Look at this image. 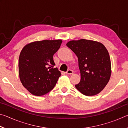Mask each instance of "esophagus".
<instances>
[{"label":"esophagus","mask_w":128,"mask_h":128,"mask_svg":"<svg viewBox=\"0 0 128 128\" xmlns=\"http://www.w3.org/2000/svg\"><path fill=\"white\" fill-rule=\"evenodd\" d=\"M73 73V71L72 70H71V69H69L66 72V74H72Z\"/></svg>","instance_id":"1"}]
</instances>
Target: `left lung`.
Listing matches in <instances>:
<instances>
[{
  "label": "left lung",
  "mask_w": 128,
  "mask_h": 128,
  "mask_svg": "<svg viewBox=\"0 0 128 128\" xmlns=\"http://www.w3.org/2000/svg\"><path fill=\"white\" fill-rule=\"evenodd\" d=\"M66 46L78 59L81 81L75 87L86 96L98 94L111 77V60L107 50L102 43L84 39L70 40Z\"/></svg>",
  "instance_id": "left-lung-1"
}]
</instances>
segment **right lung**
<instances>
[{"mask_svg":"<svg viewBox=\"0 0 128 128\" xmlns=\"http://www.w3.org/2000/svg\"><path fill=\"white\" fill-rule=\"evenodd\" d=\"M62 40H43L28 44L18 60L19 77L22 85L32 94L41 96L55 87L61 73L55 66L53 55Z\"/></svg>","mask_w":128,"mask_h":128,"instance_id":"1","label":"right lung"}]
</instances>
